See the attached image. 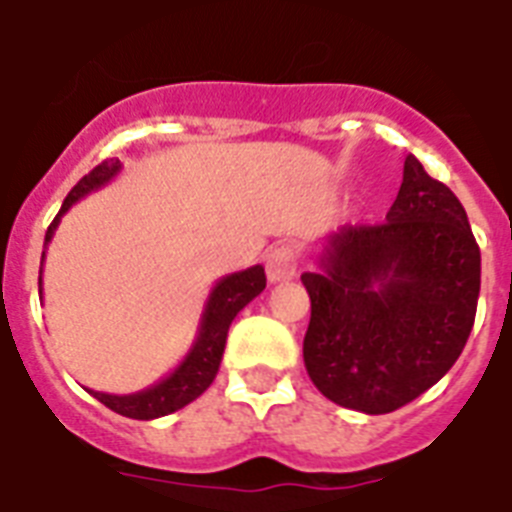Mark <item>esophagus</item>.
Wrapping results in <instances>:
<instances>
[{
    "label": "esophagus",
    "instance_id": "1",
    "mask_svg": "<svg viewBox=\"0 0 512 512\" xmlns=\"http://www.w3.org/2000/svg\"><path fill=\"white\" fill-rule=\"evenodd\" d=\"M265 273H268V281L276 284V281H289L297 276V255L292 247H273L268 255H265Z\"/></svg>",
    "mask_w": 512,
    "mask_h": 512
}]
</instances>
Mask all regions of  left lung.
<instances>
[{
	"mask_svg": "<svg viewBox=\"0 0 512 512\" xmlns=\"http://www.w3.org/2000/svg\"><path fill=\"white\" fill-rule=\"evenodd\" d=\"M303 273V358L335 404L388 414L436 385L476 321L481 249L460 199L412 154L382 225H342Z\"/></svg>",
	"mask_w": 512,
	"mask_h": 512,
	"instance_id": "1",
	"label": "left lung"
}]
</instances>
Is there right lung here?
Segmentation results:
<instances>
[{
  "instance_id": "right-lung-1",
  "label": "right lung",
  "mask_w": 512,
  "mask_h": 512,
  "mask_svg": "<svg viewBox=\"0 0 512 512\" xmlns=\"http://www.w3.org/2000/svg\"><path fill=\"white\" fill-rule=\"evenodd\" d=\"M122 170L119 159H108V162L98 164L90 175H84L79 183L71 188V193L63 201V207L50 223L47 233H44V252L47 244L55 236L60 217L66 215L68 209L74 207L76 201L84 199L87 193L98 191L106 183H111ZM42 252V265H44ZM42 284V279H39ZM265 289V271L263 265H252L247 271L228 273L217 281L212 292H209L204 311H201L199 329H196V340L188 348L185 358L172 369L167 377L154 382L151 388L138 390V393H127V396H114V393H100V390H90L92 396L98 398L100 404H106L111 412L122 414V417H132V420H156L164 414H172L177 409H183L199 398L204 390L212 385L220 361H223L225 340H228V327L236 319V313L255 300Z\"/></svg>"
}]
</instances>
